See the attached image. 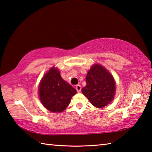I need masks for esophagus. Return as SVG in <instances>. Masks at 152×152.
I'll list each match as a JSON object with an SVG mask.
<instances>
[{"instance_id":"1","label":"esophagus","mask_w":152,"mask_h":152,"mask_svg":"<svg viewBox=\"0 0 152 152\" xmlns=\"http://www.w3.org/2000/svg\"><path fill=\"white\" fill-rule=\"evenodd\" d=\"M76 89L77 92H80L81 91L82 87H81V86H80V85H79V84H78V85H76Z\"/></svg>"}]
</instances>
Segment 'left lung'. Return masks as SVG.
<instances>
[{
  "label": "left lung",
  "mask_w": 152,
  "mask_h": 152,
  "mask_svg": "<svg viewBox=\"0 0 152 152\" xmlns=\"http://www.w3.org/2000/svg\"><path fill=\"white\" fill-rule=\"evenodd\" d=\"M86 85L82 92L91 103L97 108H103L111 102L116 91V84L112 74L104 66L94 64L88 72Z\"/></svg>",
  "instance_id": "obj_1"
}]
</instances>
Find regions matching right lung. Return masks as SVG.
I'll return each mask as SVG.
<instances>
[{"label": "right lung", "mask_w": 152, "mask_h": 152, "mask_svg": "<svg viewBox=\"0 0 152 152\" xmlns=\"http://www.w3.org/2000/svg\"><path fill=\"white\" fill-rule=\"evenodd\" d=\"M76 91L64 80L57 68L52 67L46 72L39 86V96L43 107L53 113L65 110Z\"/></svg>", "instance_id": "add662e5"}]
</instances>
